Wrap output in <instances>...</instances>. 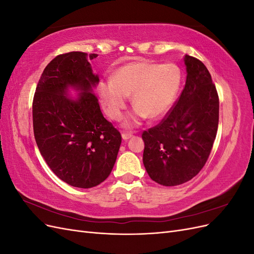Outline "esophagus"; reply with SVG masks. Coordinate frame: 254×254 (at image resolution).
<instances>
[{"label":"esophagus","instance_id":"obj_1","mask_svg":"<svg viewBox=\"0 0 254 254\" xmlns=\"http://www.w3.org/2000/svg\"><path fill=\"white\" fill-rule=\"evenodd\" d=\"M132 136V134L131 133H129V132H123L122 133V137H123V140H125V141H127V140H129L130 137Z\"/></svg>","mask_w":254,"mask_h":254}]
</instances>
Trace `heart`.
<instances>
[{
    "instance_id": "1",
    "label": "heart",
    "mask_w": 254,
    "mask_h": 254,
    "mask_svg": "<svg viewBox=\"0 0 254 254\" xmlns=\"http://www.w3.org/2000/svg\"><path fill=\"white\" fill-rule=\"evenodd\" d=\"M182 72L174 64L131 63L119 67L111 78L98 83L97 92L107 114L113 121L123 117L128 95L134 108L125 120L126 128H133L142 120L162 118L171 110L181 88Z\"/></svg>"
}]
</instances>
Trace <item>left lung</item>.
<instances>
[{"label":"left lung","instance_id":"obj_1","mask_svg":"<svg viewBox=\"0 0 254 254\" xmlns=\"http://www.w3.org/2000/svg\"><path fill=\"white\" fill-rule=\"evenodd\" d=\"M186 86L166 118L142 134L143 163L150 178L165 187L186 183L201 171L218 128L219 99L200 60L184 56Z\"/></svg>","mask_w":254,"mask_h":254}]
</instances>
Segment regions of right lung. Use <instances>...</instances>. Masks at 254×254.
<instances>
[{
	"mask_svg": "<svg viewBox=\"0 0 254 254\" xmlns=\"http://www.w3.org/2000/svg\"><path fill=\"white\" fill-rule=\"evenodd\" d=\"M96 57L71 52L54 58L44 68L33 102L34 134L41 156L59 179L79 189L108 178L122 143L93 92L99 77L89 60Z\"/></svg>",
	"mask_w": 254,
	"mask_h": 254,
	"instance_id": "1",
	"label": "right lung"
}]
</instances>
